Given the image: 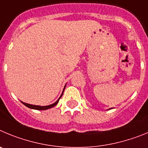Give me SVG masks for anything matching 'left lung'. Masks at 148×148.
I'll use <instances>...</instances> for the list:
<instances>
[{
  "instance_id": "1",
  "label": "left lung",
  "mask_w": 148,
  "mask_h": 148,
  "mask_svg": "<svg viewBox=\"0 0 148 148\" xmlns=\"http://www.w3.org/2000/svg\"><path fill=\"white\" fill-rule=\"evenodd\" d=\"M109 109H111V108H109Z\"/></svg>"
}]
</instances>
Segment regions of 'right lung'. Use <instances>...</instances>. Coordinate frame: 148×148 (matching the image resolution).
Masks as SVG:
<instances>
[{
	"mask_svg": "<svg viewBox=\"0 0 148 148\" xmlns=\"http://www.w3.org/2000/svg\"><path fill=\"white\" fill-rule=\"evenodd\" d=\"M66 85H65V87L64 88H63V90H62V94L60 95V97H59V99H58V100L56 101L54 103L51 104V105H49V106H35V105H31V104H28V103H26V102H22L24 106H26V107H28L29 108H31V109H34V110H47V109H49V108H51L54 107V106H56V105H58V102H59L60 99L61 98V97L62 96V94H63V91H64L65 90V88H66Z\"/></svg>",
	"mask_w": 148,
	"mask_h": 148,
	"instance_id": "1",
	"label": "right lung"
}]
</instances>
